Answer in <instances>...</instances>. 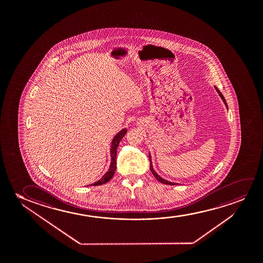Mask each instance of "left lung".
Returning <instances> with one entry per match:
<instances>
[{"label": "left lung", "instance_id": "left-lung-1", "mask_svg": "<svg viewBox=\"0 0 263 263\" xmlns=\"http://www.w3.org/2000/svg\"><path fill=\"white\" fill-rule=\"evenodd\" d=\"M215 89H216V91H217V93L219 94V96L221 97V99L223 100V103L226 105V107L228 108L227 101H226V99L223 97V94L221 93V91L217 89V87L215 86ZM149 160H150V170H151L152 173L154 174V176L155 177V179H156V180H158V181H160L161 183L167 184V185H176L177 183H175V182H171V181H168V180L162 179V177L160 176V175H158V174L156 173V172L154 170V167H153V163H152V157L150 154H149Z\"/></svg>", "mask_w": 263, "mask_h": 263}]
</instances>
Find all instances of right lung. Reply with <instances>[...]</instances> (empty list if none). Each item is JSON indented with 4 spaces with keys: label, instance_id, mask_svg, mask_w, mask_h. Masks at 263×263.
I'll return each mask as SVG.
<instances>
[{
    "label": "right lung",
    "instance_id": "obj_1",
    "mask_svg": "<svg viewBox=\"0 0 263 263\" xmlns=\"http://www.w3.org/2000/svg\"><path fill=\"white\" fill-rule=\"evenodd\" d=\"M127 130L126 128H123L120 130L119 133L116 135L114 138L112 139L111 146H110V157H111V162H110V165L108 168V172L105 173L103 177L101 178V180H98L94 183L90 184L91 186H99V185H102V184L108 182V180L111 179L113 175L115 174L116 168H117V162H116V156H117V149L119 146V142L121 141L123 137L126 135Z\"/></svg>",
    "mask_w": 263,
    "mask_h": 263
}]
</instances>
